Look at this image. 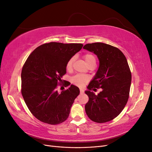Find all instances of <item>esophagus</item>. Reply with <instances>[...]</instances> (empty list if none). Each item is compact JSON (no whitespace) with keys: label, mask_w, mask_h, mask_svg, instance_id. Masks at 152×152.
<instances>
[{"label":"esophagus","mask_w":152,"mask_h":152,"mask_svg":"<svg viewBox=\"0 0 152 152\" xmlns=\"http://www.w3.org/2000/svg\"><path fill=\"white\" fill-rule=\"evenodd\" d=\"M80 94H83V93H84V89H80Z\"/></svg>","instance_id":"34e87169"}]
</instances>
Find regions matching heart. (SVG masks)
Returning <instances> with one entry per match:
<instances>
[{"instance_id":"heart-1","label":"heart","mask_w":152,"mask_h":152,"mask_svg":"<svg viewBox=\"0 0 152 152\" xmlns=\"http://www.w3.org/2000/svg\"><path fill=\"white\" fill-rule=\"evenodd\" d=\"M84 58L87 65L92 62H96L95 57L91 54H86L84 55ZM74 61H75V56H73L68 59V61H67L66 65V68L67 70L70 71L72 70V66H73V63L74 62ZM89 80H90V78L89 76L86 75H82V74H77L74 76L72 77L70 79L72 84L80 87H84L87 82L89 81Z\"/></svg>"}]
</instances>
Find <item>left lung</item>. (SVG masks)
<instances>
[{"label":"left lung","instance_id":"left-lung-1","mask_svg":"<svg viewBox=\"0 0 152 152\" xmlns=\"http://www.w3.org/2000/svg\"><path fill=\"white\" fill-rule=\"evenodd\" d=\"M83 48L97 55L99 61L98 70L85 91L89 97L86 114L93 122H109L121 113L129 96L132 76L127 59L120 49L107 44H87ZM99 88L102 91L97 95L91 91Z\"/></svg>","mask_w":152,"mask_h":152}]
</instances>
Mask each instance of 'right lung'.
I'll use <instances>...</instances> for the list:
<instances>
[{
    "mask_svg": "<svg viewBox=\"0 0 152 152\" xmlns=\"http://www.w3.org/2000/svg\"><path fill=\"white\" fill-rule=\"evenodd\" d=\"M82 46V44L45 43L37 48L26 60L21 75V94L30 112L40 121L56 125L68 117L80 90L71 85L59 93L57 87L66 72L68 59ZM70 85L69 82L65 83V87Z\"/></svg>",
    "mask_w": 152,
    "mask_h": 152,
    "instance_id": "1",
    "label": "right lung"
}]
</instances>
